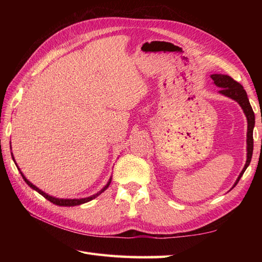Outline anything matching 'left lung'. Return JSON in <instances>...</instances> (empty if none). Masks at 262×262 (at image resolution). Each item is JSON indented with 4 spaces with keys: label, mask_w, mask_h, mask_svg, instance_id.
Masks as SVG:
<instances>
[{
    "label": "left lung",
    "mask_w": 262,
    "mask_h": 262,
    "mask_svg": "<svg viewBox=\"0 0 262 262\" xmlns=\"http://www.w3.org/2000/svg\"><path fill=\"white\" fill-rule=\"evenodd\" d=\"M211 79L214 80V83L221 88L220 93L224 94V96L229 97L235 101L238 102V104L241 105L244 114L247 116L248 119V134H247V143H248V159H247V163L244 165V168L242 172L238 176L237 180L235 182L234 187L237 185V182L240 181L241 177L243 176L244 171L247 170L249 166L250 162H251V158H252V152H253V127H254V113L252 110L251 104L249 102V99L247 96V92L244 90L243 86L240 84V83L236 82L235 80H233L231 76L229 75H223V74H213L211 75Z\"/></svg>",
    "instance_id": "obj_1"
}]
</instances>
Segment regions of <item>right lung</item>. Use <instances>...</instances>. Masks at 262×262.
<instances>
[{"mask_svg":"<svg viewBox=\"0 0 262 262\" xmlns=\"http://www.w3.org/2000/svg\"><path fill=\"white\" fill-rule=\"evenodd\" d=\"M14 160V159H13ZM21 173V176H22V178H24V180L27 182V185L29 186V187H31L32 189H35L36 191H38L39 193L41 194V196H43L45 197L47 200H49V202L51 203H53V204H55V205H58V206H76V205H81V204H84V203H88V202H90V200H92V199H94L96 198L97 196H99L100 193L101 192H103L105 189H107L108 187H109V185H110V182H111V179L109 180V182L107 183V186H105L101 191L100 192H98V193H96V194H93V196H91V197H88V198H82V199H58V198H54V197H52V196H48L47 193H45L43 191H41L40 189H38L36 186H33L32 183L30 182V181H28L26 178H25V176L22 174V172H20Z\"/></svg>","mask_w":262,"mask_h":262,"instance_id":"obj_1","label":"right lung"}]
</instances>
